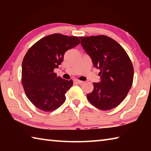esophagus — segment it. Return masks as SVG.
I'll list each match as a JSON object with an SVG mask.
<instances>
[{
  "label": "esophagus",
  "instance_id": "obj_1",
  "mask_svg": "<svg viewBox=\"0 0 151 151\" xmlns=\"http://www.w3.org/2000/svg\"><path fill=\"white\" fill-rule=\"evenodd\" d=\"M74 83H76V84H82L83 83V81H79V80H78V79H75V80H74Z\"/></svg>",
  "mask_w": 151,
  "mask_h": 151
}]
</instances>
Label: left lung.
Segmentation results:
<instances>
[{
    "mask_svg": "<svg viewBox=\"0 0 151 151\" xmlns=\"http://www.w3.org/2000/svg\"><path fill=\"white\" fill-rule=\"evenodd\" d=\"M82 47L100 70L99 83L87 94L88 101L99 109L109 111L120 104L131 89L133 66L126 51L114 39L104 35L80 37Z\"/></svg>",
    "mask_w": 151,
    "mask_h": 151,
    "instance_id": "obj_1",
    "label": "left lung"
}]
</instances>
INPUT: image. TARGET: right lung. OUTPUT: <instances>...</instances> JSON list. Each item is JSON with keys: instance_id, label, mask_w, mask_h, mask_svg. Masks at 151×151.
I'll return each instance as SVG.
<instances>
[{"instance_id": "1", "label": "right lung", "mask_w": 151, "mask_h": 151, "mask_svg": "<svg viewBox=\"0 0 151 151\" xmlns=\"http://www.w3.org/2000/svg\"><path fill=\"white\" fill-rule=\"evenodd\" d=\"M78 37L58 33L42 38L30 47L22 63V84L27 98L41 111L51 112L65 103L73 80L57 76L54 69L66 51L80 44Z\"/></svg>"}]
</instances>
